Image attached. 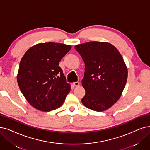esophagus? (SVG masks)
<instances>
[{
  "instance_id": "34e87169",
  "label": "esophagus",
  "mask_w": 150,
  "mask_h": 150,
  "mask_svg": "<svg viewBox=\"0 0 150 150\" xmlns=\"http://www.w3.org/2000/svg\"><path fill=\"white\" fill-rule=\"evenodd\" d=\"M73 85L74 86H76V87H77L79 86V82H73Z\"/></svg>"
}]
</instances>
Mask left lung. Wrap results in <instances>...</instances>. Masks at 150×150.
Listing matches in <instances>:
<instances>
[{
	"instance_id": "8db88e82",
	"label": "left lung",
	"mask_w": 150,
	"mask_h": 150,
	"mask_svg": "<svg viewBox=\"0 0 150 150\" xmlns=\"http://www.w3.org/2000/svg\"><path fill=\"white\" fill-rule=\"evenodd\" d=\"M74 48L85 63L82 104L98 112L108 110L121 97L127 82V68L122 55L105 42H88Z\"/></svg>"
}]
</instances>
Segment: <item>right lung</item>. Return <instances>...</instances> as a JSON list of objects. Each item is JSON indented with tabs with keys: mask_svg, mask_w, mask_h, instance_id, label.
<instances>
[{
	"mask_svg": "<svg viewBox=\"0 0 150 150\" xmlns=\"http://www.w3.org/2000/svg\"><path fill=\"white\" fill-rule=\"evenodd\" d=\"M71 46L60 43H40L22 57L17 82L24 97L35 109L50 111L60 107L71 86L59 63Z\"/></svg>",
	"mask_w": 150,
	"mask_h": 150,
	"instance_id": "add662e5",
	"label": "right lung"
}]
</instances>
